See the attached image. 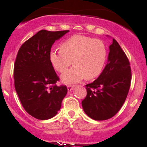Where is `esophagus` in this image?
<instances>
[{
  "label": "esophagus",
  "instance_id": "1",
  "mask_svg": "<svg viewBox=\"0 0 147 147\" xmlns=\"http://www.w3.org/2000/svg\"><path fill=\"white\" fill-rule=\"evenodd\" d=\"M74 86H71V85H69V86H68V92H70V91H71L72 89L74 88Z\"/></svg>",
  "mask_w": 147,
  "mask_h": 147
}]
</instances>
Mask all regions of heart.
Segmentation results:
<instances>
[{"instance_id":"heart-1","label":"heart","mask_w":147,"mask_h":147,"mask_svg":"<svg viewBox=\"0 0 147 147\" xmlns=\"http://www.w3.org/2000/svg\"><path fill=\"white\" fill-rule=\"evenodd\" d=\"M107 58V49L101 40L83 35H74L60 45V50H52L50 61L56 70L63 72L61 77L64 84L80 82L86 77L92 79L102 73Z\"/></svg>"}]
</instances>
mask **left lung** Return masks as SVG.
I'll return each instance as SVG.
<instances>
[{"instance_id":"obj_1","label":"left lung","mask_w":147,"mask_h":147,"mask_svg":"<svg viewBox=\"0 0 147 147\" xmlns=\"http://www.w3.org/2000/svg\"><path fill=\"white\" fill-rule=\"evenodd\" d=\"M108 63L99 77L86 85L87 95L82 104L95 120H106L115 115L125 102L131 81L129 61L117 41L109 46Z\"/></svg>"}]
</instances>
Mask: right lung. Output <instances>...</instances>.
<instances>
[{
  "instance_id": "right-lung-1",
  "label": "right lung",
  "mask_w": 147,
  "mask_h": 147,
  "mask_svg": "<svg viewBox=\"0 0 147 147\" xmlns=\"http://www.w3.org/2000/svg\"><path fill=\"white\" fill-rule=\"evenodd\" d=\"M68 32L40 30L18 52L15 89L25 110L36 119L45 120L56 115L68 92L65 86L56 85L59 78L50 61V52L55 41Z\"/></svg>"
}]
</instances>
